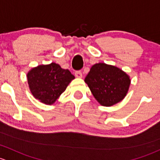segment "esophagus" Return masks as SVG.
I'll return each instance as SVG.
<instances>
[{
	"mask_svg": "<svg viewBox=\"0 0 160 160\" xmlns=\"http://www.w3.org/2000/svg\"><path fill=\"white\" fill-rule=\"evenodd\" d=\"M75 75L76 78H82V73L80 72V71H78V72H75Z\"/></svg>",
	"mask_w": 160,
	"mask_h": 160,
	"instance_id": "1",
	"label": "esophagus"
}]
</instances>
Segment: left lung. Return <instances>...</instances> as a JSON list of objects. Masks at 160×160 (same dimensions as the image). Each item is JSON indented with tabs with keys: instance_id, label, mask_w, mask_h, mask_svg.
<instances>
[{
	"instance_id": "obj_1",
	"label": "left lung",
	"mask_w": 160,
	"mask_h": 160,
	"mask_svg": "<svg viewBox=\"0 0 160 160\" xmlns=\"http://www.w3.org/2000/svg\"><path fill=\"white\" fill-rule=\"evenodd\" d=\"M85 82L97 102L103 106L109 107L126 96L131 79L121 68L100 62L92 65Z\"/></svg>"
}]
</instances>
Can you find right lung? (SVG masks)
I'll return each instance as SVG.
<instances>
[{"instance_id": "right-lung-1", "label": "right lung", "mask_w": 160, "mask_h": 160, "mask_svg": "<svg viewBox=\"0 0 160 160\" xmlns=\"http://www.w3.org/2000/svg\"><path fill=\"white\" fill-rule=\"evenodd\" d=\"M33 96L45 105H52L66 89L75 76L55 62L34 67L27 74Z\"/></svg>"}]
</instances>
